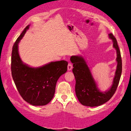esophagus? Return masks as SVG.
Listing matches in <instances>:
<instances>
[{
    "label": "esophagus",
    "mask_w": 131,
    "mask_h": 131,
    "mask_svg": "<svg viewBox=\"0 0 131 131\" xmlns=\"http://www.w3.org/2000/svg\"><path fill=\"white\" fill-rule=\"evenodd\" d=\"M72 68H73V66H72V64H71V63H68V70H71L72 69Z\"/></svg>",
    "instance_id": "1"
}]
</instances>
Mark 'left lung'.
I'll use <instances>...</instances> for the list:
<instances>
[{"label": "left lung", "instance_id": "left-lung-1", "mask_svg": "<svg viewBox=\"0 0 131 131\" xmlns=\"http://www.w3.org/2000/svg\"><path fill=\"white\" fill-rule=\"evenodd\" d=\"M109 38L112 40L113 47L116 51L117 67L112 86L105 92L98 89L85 58L80 55L70 57L76 81L75 93L79 101L83 105L93 107L104 104L113 97L117 89L122 73L121 53L116 39L112 33L109 34Z\"/></svg>", "mask_w": 131, "mask_h": 131}]
</instances>
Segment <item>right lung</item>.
<instances>
[{
    "mask_svg": "<svg viewBox=\"0 0 131 131\" xmlns=\"http://www.w3.org/2000/svg\"><path fill=\"white\" fill-rule=\"evenodd\" d=\"M27 26L15 41L11 56V73L22 98L34 106L45 105L54 96L59 78L67 71L66 61L51 62L41 67H31L23 63L18 53V43L29 29Z\"/></svg>",
    "mask_w": 131,
    "mask_h": 131,
    "instance_id": "obj_1",
    "label": "right lung"
}]
</instances>
